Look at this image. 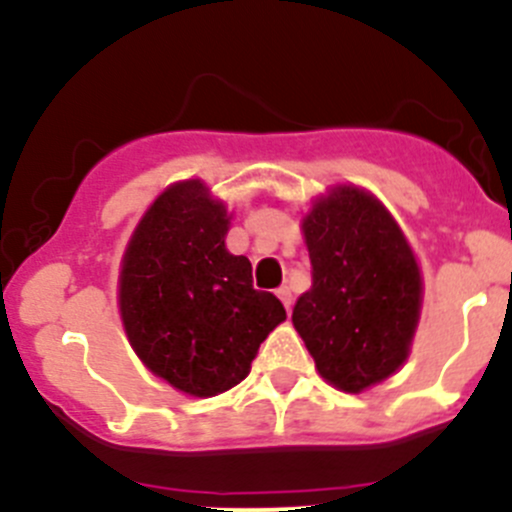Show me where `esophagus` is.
I'll use <instances>...</instances> for the list:
<instances>
[{
	"mask_svg": "<svg viewBox=\"0 0 512 512\" xmlns=\"http://www.w3.org/2000/svg\"><path fill=\"white\" fill-rule=\"evenodd\" d=\"M277 297H280L282 305H285V307H287V312H290V310H292V290H290V287L282 285L280 290H277Z\"/></svg>",
	"mask_w": 512,
	"mask_h": 512,
	"instance_id": "obj_1",
	"label": "esophagus"
}]
</instances>
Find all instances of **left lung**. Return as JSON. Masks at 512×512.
I'll return each instance as SVG.
<instances>
[{"mask_svg": "<svg viewBox=\"0 0 512 512\" xmlns=\"http://www.w3.org/2000/svg\"><path fill=\"white\" fill-rule=\"evenodd\" d=\"M312 287L292 325L320 375L360 393L405 362L420 315L413 250L388 210L357 187H337L302 222Z\"/></svg>", "mask_w": 512, "mask_h": 512, "instance_id": "obj_1", "label": "left lung"}]
</instances>
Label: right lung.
<instances>
[{"label": "right lung", "instance_id": "obj_1", "mask_svg": "<svg viewBox=\"0 0 512 512\" xmlns=\"http://www.w3.org/2000/svg\"><path fill=\"white\" fill-rule=\"evenodd\" d=\"M230 217L202 182L172 185L124 252L119 312L140 360L172 388L212 398L245 380L260 342L285 320L252 265L225 247Z\"/></svg>", "mask_w": 512, "mask_h": 512}]
</instances>
